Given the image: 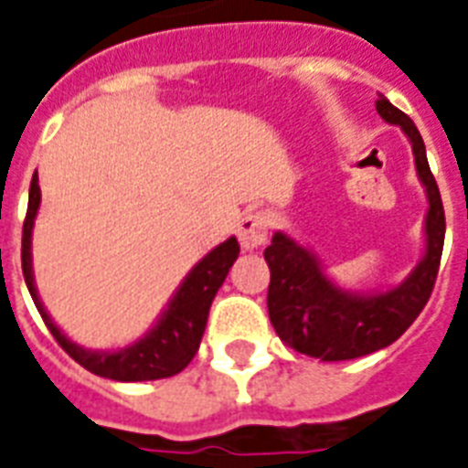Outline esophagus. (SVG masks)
<instances>
[{
    "label": "esophagus",
    "instance_id": "esophagus-1",
    "mask_svg": "<svg viewBox=\"0 0 468 468\" xmlns=\"http://www.w3.org/2000/svg\"><path fill=\"white\" fill-rule=\"evenodd\" d=\"M238 238H240L242 250H247V252L264 245L266 238H269V218H266L264 211H247L242 216L240 226H238Z\"/></svg>",
    "mask_w": 468,
    "mask_h": 468
}]
</instances>
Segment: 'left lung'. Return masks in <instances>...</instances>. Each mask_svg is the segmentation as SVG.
I'll return each mask as SVG.
<instances>
[{
  "label": "left lung",
  "instance_id": "8db88e82",
  "mask_svg": "<svg viewBox=\"0 0 468 468\" xmlns=\"http://www.w3.org/2000/svg\"><path fill=\"white\" fill-rule=\"evenodd\" d=\"M376 112L390 125H399L414 152L416 176L428 197L426 250L410 276L390 290L359 292L340 288L321 266L319 257L276 230L264 250L271 269L269 319L288 347L321 361H345L371 355L392 345L426 307L445 242V211L426 159V144L414 121L388 97L378 94Z\"/></svg>",
  "mask_w": 468,
  "mask_h": 468
}]
</instances>
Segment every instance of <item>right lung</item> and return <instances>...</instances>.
Listing matches in <instances>:
<instances>
[{
    "mask_svg": "<svg viewBox=\"0 0 468 468\" xmlns=\"http://www.w3.org/2000/svg\"><path fill=\"white\" fill-rule=\"evenodd\" d=\"M40 209V186H37V174L30 180V195H27V214L23 223V242H21V261L23 278L30 290L35 307L40 312L42 321L49 328L57 343L69 352L73 359L85 367L92 374L101 378L123 380V383H137V380H156L168 378V376L180 374L183 368L197 355L199 343H202L207 319H209V307L216 292L226 281L228 271L235 264L240 254V245L235 238H228L218 247H214L204 259L192 266V271L183 278L174 297L168 300L164 312L159 314L156 324L144 333L140 340L133 345H125L121 349H88L73 343L61 328L52 321L42 304L37 288H35L33 276V226L35 216Z\"/></svg>",
    "mask_w": 468,
    "mask_h": 468,
    "instance_id": "add662e5",
    "label": "right lung"
}]
</instances>
